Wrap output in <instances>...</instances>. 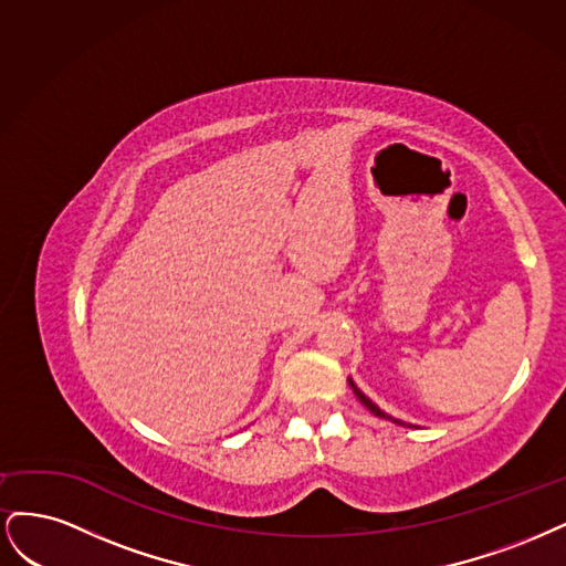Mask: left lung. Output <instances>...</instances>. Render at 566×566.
I'll list each match as a JSON object with an SVG mask.
<instances>
[{"mask_svg": "<svg viewBox=\"0 0 566 566\" xmlns=\"http://www.w3.org/2000/svg\"><path fill=\"white\" fill-rule=\"evenodd\" d=\"M348 382H350V388H353V392L357 395V399H359V402H361L364 407H367V409H369L371 413H376L378 418H386V421H392V423H399V426H407V423H402V421H399V418H392L390 413H386V411H382V409H380L378 405H374V402H371V399H369L367 395H364V392H361V390H359V388L355 386V380H353V378H348Z\"/></svg>", "mask_w": 566, "mask_h": 566, "instance_id": "left-lung-1", "label": "left lung"}]
</instances>
